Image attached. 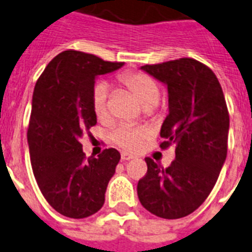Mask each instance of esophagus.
Listing matches in <instances>:
<instances>
[{"label":"esophagus","mask_w":252,"mask_h":252,"mask_svg":"<svg viewBox=\"0 0 252 252\" xmlns=\"http://www.w3.org/2000/svg\"><path fill=\"white\" fill-rule=\"evenodd\" d=\"M133 158H134V156L130 155V153L122 152V159H123V161H129V159H133Z\"/></svg>","instance_id":"esophagus-1"}]
</instances>
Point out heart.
<instances>
[{
    "instance_id": "obj_1",
    "label": "heart",
    "mask_w": 252,
    "mask_h": 252,
    "mask_svg": "<svg viewBox=\"0 0 252 252\" xmlns=\"http://www.w3.org/2000/svg\"><path fill=\"white\" fill-rule=\"evenodd\" d=\"M119 82L130 91L143 105V108L151 109L157 105L159 100V87L153 78L144 73L128 72L119 76ZM94 113L99 119H105L109 114L108 86L100 82L95 86L93 94ZM111 141L124 150L134 151L148 138V130L143 126H132L122 124L113 129Z\"/></svg>"
}]
</instances>
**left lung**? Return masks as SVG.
<instances>
[{"instance_id": "1", "label": "left lung", "mask_w": 252, "mask_h": 252, "mask_svg": "<svg viewBox=\"0 0 252 252\" xmlns=\"http://www.w3.org/2000/svg\"><path fill=\"white\" fill-rule=\"evenodd\" d=\"M141 69L167 86L168 115L159 147L175 146V159L163 168L146 157L147 174L137 192L148 212L178 220L198 209L217 183L227 157L229 115L222 87L209 67L180 58Z\"/></svg>"}]
</instances>
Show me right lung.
Listing matches in <instances>:
<instances>
[{
  "label": "right lung",
  "mask_w": 252,
  "mask_h": 252,
  "mask_svg": "<svg viewBox=\"0 0 252 252\" xmlns=\"http://www.w3.org/2000/svg\"><path fill=\"white\" fill-rule=\"evenodd\" d=\"M123 64L69 49L54 57L36 81L28 129L30 161L41 194L65 217H90L104 205L120 153L106 148L86 158L80 139L96 124L95 78Z\"/></svg>",
  "instance_id": "1"
}]
</instances>
